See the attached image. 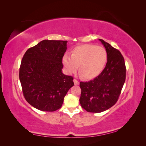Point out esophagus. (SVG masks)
Segmentation results:
<instances>
[{
  "instance_id": "obj_1",
  "label": "esophagus",
  "mask_w": 146,
  "mask_h": 146,
  "mask_svg": "<svg viewBox=\"0 0 146 146\" xmlns=\"http://www.w3.org/2000/svg\"><path fill=\"white\" fill-rule=\"evenodd\" d=\"M74 83L75 85H79V82L78 80H77L76 79H74Z\"/></svg>"
}]
</instances>
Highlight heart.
Instances as JSON below:
<instances>
[{
  "label": "heart",
  "mask_w": 146,
  "mask_h": 146,
  "mask_svg": "<svg viewBox=\"0 0 146 146\" xmlns=\"http://www.w3.org/2000/svg\"><path fill=\"white\" fill-rule=\"evenodd\" d=\"M107 60V54L104 47L84 44L75 48L71 56L64 54L62 62L68 74L76 72L79 66L82 76L86 79H91L102 71Z\"/></svg>",
  "instance_id": "b5f03b06"
}]
</instances>
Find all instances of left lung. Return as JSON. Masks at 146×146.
Wrapping results in <instances>:
<instances>
[{
	"label": "left lung",
	"mask_w": 146,
	"mask_h": 146,
	"mask_svg": "<svg viewBox=\"0 0 146 146\" xmlns=\"http://www.w3.org/2000/svg\"><path fill=\"white\" fill-rule=\"evenodd\" d=\"M99 40L107 54V63L99 76L89 82L80 83L79 99L83 108L90 113L105 111L116 103L126 77L124 58L121 53L103 39Z\"/></svg>",
	"instance_id": "8db88e82"
}]
</instances>
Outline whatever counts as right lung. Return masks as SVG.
<instances>
[{"label": "right lung", "instance_id": "right-lung-1", "mask_svg": "<svg viewBox=\"0 0 146 146\" xmlns=\"http://www.w3.org/2000/svg\"><path fill=\"white\" fill-rule=\"evenodd\" d=\"M67 41L44 39L26 51L21 61L19 80L27 102L43 111L60 108L74 86L73 77L62 70Z\"/></svg>", "mask_w": 146, "mask_h": 146}]
</instances>
